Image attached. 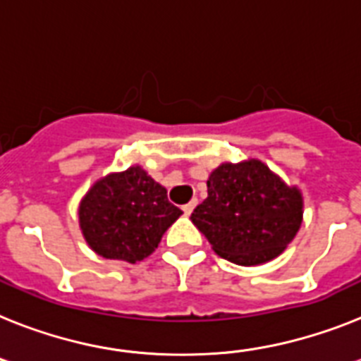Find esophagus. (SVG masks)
I'll return each mask as SVG.
<instances>
[{
	"label": "esophagus",
	"instance_id": "esophagus-1",
	"mask_svg": "<svg viewBox=\"0 0 361 361\" xmlns=\"http://www.w3.org/2000/svg\"><path fill=\"white\" fill-rule=\"evenodd\" d=\"M195 204H197V201H190V202H188V204H184V207H183L184 214H186V216H190V214L193 212V208H195Z\"/></svg>",
	"mask_w": 361,
	"mask_h": 361
}]
</instances>
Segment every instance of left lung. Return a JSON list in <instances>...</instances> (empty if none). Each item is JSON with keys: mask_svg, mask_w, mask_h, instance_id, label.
Segmentation results:
<instances>
[{"mask_svg": "<svg viewBox=\"0 0 361 361\" xmlns=\"http://www.w3.org/2000/svg\"><path fill=\"white\" fill-rule=\"evenodd\" d=\"M208 197L192 214L193 225L217 255L240 266L275 258L293 240L302 199L266 164H223L208 178Z\"/></svg>", "mask_w": 361, "mask_h": 361, "instance_id": "8db88e82", "label": "left lung"}]
</instances>
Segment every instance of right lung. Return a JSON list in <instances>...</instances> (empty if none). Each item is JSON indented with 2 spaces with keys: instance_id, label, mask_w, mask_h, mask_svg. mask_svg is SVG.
Segmentation results:
<instances>
[{
  "instance_id": "right-lung-1",
  "label": "right lung",
  "mask_w": 361,
  "mask_h": 361,
  "mask_svg": "<svg viewBox=\"0 0 361 361\" xmlns=\"http://www.w3.org/2000/svg\"><path fill=\"white\" fill-rule=\"evenodd\" d=\"M183 210L168 201L166 188L142 168H129L95 183L79 208L88 245L109 260H144Z\"/></svg>"
}]
</instances>
